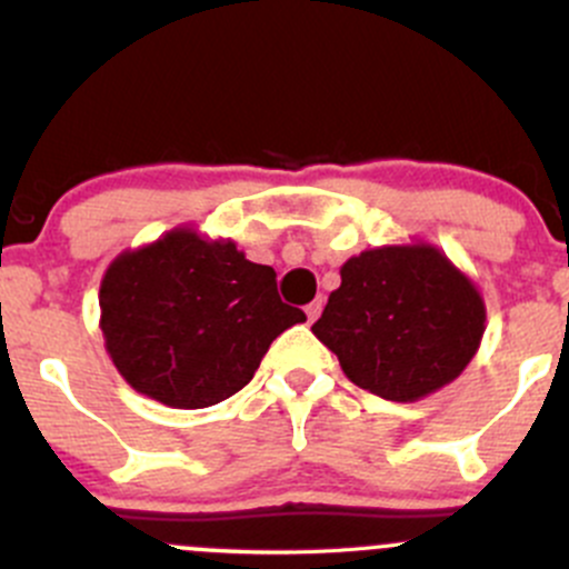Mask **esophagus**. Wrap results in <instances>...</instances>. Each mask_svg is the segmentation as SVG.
Instances as JSON below:
<instances>
[{
    "label": "esophagus",
    "mask_w": 569,
    "mask_h": 569,
    "mask_svg": "<svg viewBox=\"0 0 569 569\" xmlns=\"http://www.w3.org/2000/svg\"><path fill=\"white\" fill-rule=\"evenodd\" d=\"M319 313H321V300L308 302V306H306V317H308V321H317Z\"/></svg>",
    "instance_id": "1"
}]
</instances>
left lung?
Wrapping results in <instances>:
<instances>
[{
  "label": "left lung",
  "mask_w": 569,
  "mask_h": 569,
  "mask_svg": "<svg viewBox=\"0 0 569 569\" xmlns=\"http://www.w3.org/2000/svg\"><path fill=\"white\" fill-rule=\"evenodd\" d=\"M479 286L438 244L410 239L347 258L311 327L341 371L382 399L418 401L451 386L479 352Z\"/></svg>",
  "instance_id": "8db88e82"
}]
</instances>
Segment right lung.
Returning a JSON list of instances; mask_svg holds the SVG:
<instances>
[{
	"label": "right lung",
	"mask_w": 569,
	"mask_h": 569,
	"mask_svg": "<svg viewBox=\"0 0 569 569\" xmlns=\"http://www.w3.org/2000/svg\"><path fill=\"white\" fill-rule=\"evenodd\" d=\"M99 308L118 375L176 410H200L242 391L269 343L306 321L278 297L272 267L194 226L114 256Z\"/></svg>",
	"instance_id": "1"
}]
</instances>
